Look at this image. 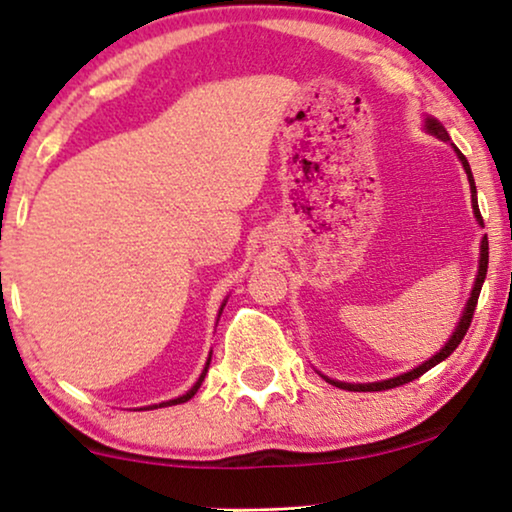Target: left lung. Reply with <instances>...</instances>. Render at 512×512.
<instances>
[{"label": "left lung", "instance_id": "1", "mask_svg": "<svg viewBox=\"0 0 512 512\" xmlns=\"http://www.w3.org/2000/svg\"><path fill=\"white\" fill-rule=\"evenodd\" d=\"M422 128H424L426 132H429V135L438 137L440 142L450 144L452 149H454V153H457L459 163H461V167H464V172H466V177H468V186H471V205H473V216H475V221H478V226L482 228V216H480V209H478V191H475V179H473L471 165H468V160L464 158V153H461V151L457 149V146L452 144V139H450V135H447L445 125L440 123L438 118H433V116H424ZM487 263H489V242H487V235H485V237H482V240H480L478 272H475L471 296H468L466 305H464V310H461V317H459V321H457V326H454L452 335H450V338H447L445 345L440 347L438 352L431 356V359L422 361V363H419V366H415L412 370H408V373H401V375L387 377V380H377V382H361V384H359V382H340V380H333V377L324 375V373H321V370H319V375L324 377V380H326L328 384H333V387H338V389H347V391H382V389H394V387H398V384H405V382L417 380V377H419V375H424L426 370H431L433 366H438L440 361H445L447 356H450V354L454 352V349L459 347V342L464 340V335H466V331H468V326H471V319H473L475 305H478V296H480L482 282H485V277H487Z\"/></svg>", "mask_w": 512, "mask_h": 512}]
</instances>
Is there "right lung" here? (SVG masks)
<instances>
[{
    "instance_id": "right-lung-1",
    "label": "right lung",
    "mask_w": 512,
    "mask_h": 512,
    "mask_svg": "<svg viewBox=\"0 0 512 512\" xmlns=\"http://www.w3.org/2000/svg\"><path fill=\"white\" fill-rule=\"evenodd\" d=\"M226 303H228V296L223 298V303H221V307H219V314H216V324H219V319H221L223 307H226ZM209 361H212V352H209V356H207V363H205V368H202V373H200V377H198V382H195L193 387L186 391V394H181V396H177V398H170V401H163V403H153V405H149V408H167V405H179V403L191 401V398H193L195 394H198L200 384L205 382V375H207V370H209Z\"/></svg>"
}]
</instances>
